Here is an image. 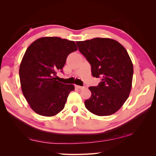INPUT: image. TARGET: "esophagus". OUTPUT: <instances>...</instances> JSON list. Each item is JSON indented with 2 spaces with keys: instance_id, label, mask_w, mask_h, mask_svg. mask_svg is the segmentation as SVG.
<instances>
[{
  "instance_id": "esophagus-1",
  "label": "esophagus",
  "mask_w": 156,
  "mask_h": 156,
  "mask_svg": "<svg viewBox=\"0 0 156 156\" xmlns=\"http://www.w3.org/2000/svg\"><path fill=\"white\" fill-rule=\"evenodd\" d=\"M76 87V88H78V89H83L84 88V87H81V86H78V85H76L75 86Z\"/></svg>"
}]
</instances>
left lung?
<instances>
[{
    "mask_svg": "<svg viewBox=\"0 0 156 156\" xmlns=\"http://www.w3.org/2000/svg\"><path fill=\"white\" fill-rule=\"evenodd\" d=\"M79 51L91 66L93 77L100 78L97 87H90L92 95L84 101L92 113H115L129 97L133 74V64L125 48L112 39L94 38L76 42Z\"/></svg>",
    "mask_w": 156,
    "mask_h": 156,
    "instance_id": "obj_1",
    "label": "left lung"
}]
</instances>
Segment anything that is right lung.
I'll return each mask as SVG.
<instances>
[{"label": "right lung", "instance_id": "add662e5", "mask_svg": "<svg viewBox=\"0 0 156 156\" xmlns=\"http://www.w3.org/2000/svg\"><path fill=\"white\" fill-rule=\"evenodd\" d=\"M78 49L75 42L57 37L39 38L29 46L19 68L23 94L36 113L55 115L64 108L72 84L56 80L68 55Z\"/></svg>", "mask_w": 156, "mask_h": 156}]
</instances>
